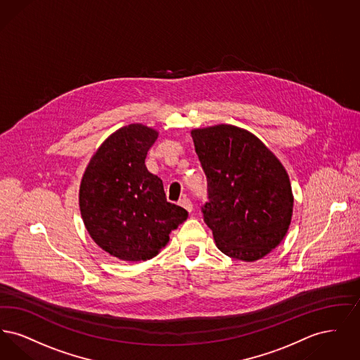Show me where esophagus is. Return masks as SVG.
I'll return each mask as SVG.
<instances>
[{
  "mask_svg": "<svg viewBox=\"0 0 360 360\" xmlns=\"http://www.w3.org/2000/svg\"><path fill=\"white\" fill-rule=\"evenodd\" d=\"M179 205L182 206V207H185L188 213L193 210V204H191V201H190L188 198H186V197H184L182 200H179Z\"/></svg>",
  "mask_w": 360,
  "mask_h": 360,
  "instance_id": "esophagus-1",
  "label": "esophagus"
}]
</instances>
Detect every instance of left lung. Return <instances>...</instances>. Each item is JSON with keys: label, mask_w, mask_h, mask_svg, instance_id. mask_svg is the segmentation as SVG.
I'll use <instances>...</instances> for the list:
<instances>
[{"label": "left lung", "mask_w": 360, "mask_h": 360, "mask_svg": "<svg viewBox=\"0 0 360 360\" xmlns=\"http://www.w3.org/2000/svg\"><path fill=\"white\" fill-rule=\"evenodd\" d=\"M207 181L204 221L228 257L255 262L286 236L292 216L290 179L254 134L219 124L191 131Z\"/></svg>", "instance_id": "1"}]
</instances>
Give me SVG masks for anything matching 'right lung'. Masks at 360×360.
<instances>
[{"label":"right lung","mask_w":360,"mask_h":360,"mask_svg":"<svg viewBox=\"0 0 360 360\" xmlns=\"http://www.w3.org/2000/svg\"><path fill=\"white\" fill-rule=\"evenodd\" d=\"M158 131L129 124L108 137L91 156L79 186V209L94 243L127 262L156 257L188 212L166 200L162 179L146 156Z\"/></svg>","instance_id":"1"}]
</instances>
